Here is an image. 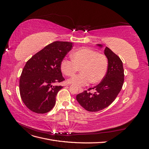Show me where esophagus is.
Wrapping results in <instances>:
<instances>
[{"mask_svg":"<svg viewBox=\"0 0 149 149\" xmlns=\"http://www.w3.org/2000/svg\"><path fill=\"white\" fill-rule=\"evenodd\" d=\"M83 89L82 88H79V93H83Z\"/></svg>","mask_w":149,"mask_h":149,"instance_id":"esophagus-1","label":"esophagus"}]
</instances>
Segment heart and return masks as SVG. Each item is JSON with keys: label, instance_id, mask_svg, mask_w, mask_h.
Masks as SVG:
<instances>
[{"label": "heart", "instance_id": "heart-1", "mask_svg": "<svg viewBox=\"0 0 149 149\" xmlns=\"http://www.w3.org/2000/svg\"><path fill=\"white\" fill-rule=\"evenodd\" d=\"M72 60L63 59L60 68L68 76H73L79 68L81 74L76 75L68 80V83L77 87L84 86L91 81L96 84L105 77L108 70V60L103 54L94 49L84 47L75 50L71 54Z\"/></svg>", "mask_w": 149, "mask_h": 149}]
</instances>
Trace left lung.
<instances>
[{"instance_id":"obj_1","label":"left lung","mask_w":149,"mask_h":149,"mask_svg":"<svg viewBox=\"0 0 149 149\" xmlns=\"http://www.w3.org/2000/svg\"><path fill=\"white\" fill-rule=\"evenodd\" d=\"M97 46L104 48L101 44H97ZM104 53L109 63L107 73L100 84L88 89H95L96 92L84 91L76 96L79 104L90 112L100 111L109 106L118 96L124 83L123 64L120 58L107 47Z\"/></svg>"}]
</instances>
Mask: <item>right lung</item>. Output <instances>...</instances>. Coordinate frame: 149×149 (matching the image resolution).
Returning <instances> with one entry per match:
<instances>
[{"label": "right lung", "mask_w": 149, "mask_h": 149, "mask_svg": "<svg viewBox=\"0 0 149 149\" xmlns=\"http://www.w3.org/2000/svg\"><path fill=\"white\" fill-rule=\"evenodd\" d=\"M72 48L71 42H55L26 63L20 78V94L30 111L44 114L55 105L56 94L63 86L54 84L65 80L60 64Z\"/></svg>", "instance_id": "add662e5"}]
</instances>
